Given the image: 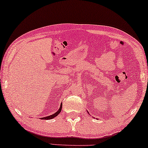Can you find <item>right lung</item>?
<instances>
[{
  "mask_svg": "<svg viewBox=\"0 0 148 148\" xmlns=\"http://www.w3.org/2000/svg\"><path fill=\"white\" fill-rule=\"evenodd\" d=\"M61 109H62V104H61V105H60V108L58 109V110L57 111V112H55V113H54V114H53L50 115V116L44 117V118H42L41 119H45V120H49V119H53V118H54V117H55V116H57V115H58V114H59V113L60 112V111H61Z\"/></svg>",
  "mask_w": 148,
  "mask_h": 148,
  "instance_id": "add662e5",
  "label": "right lung"
}]
</instances>
